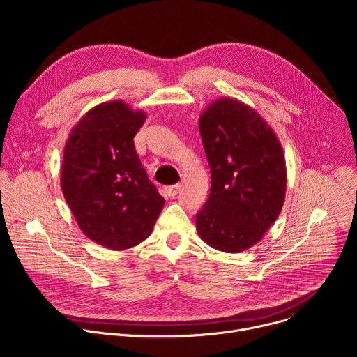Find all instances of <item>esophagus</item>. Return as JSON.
Returning <instances> with one entry per match:
<instances>
[{"mask_svg":"<svg viewBox=\"0 0 357 357\" xmlns=\"http://www.w3.org/2000/svg\"><path fill=\"white\" fill-rule=\"evenodd\" d=\"M179 190H181V183H175V185H172V186H167V188H165V193H167L169 197H175Z\"/></svg>","mask_w":357,"mask_h":357,"instance_id":"esophagus-1","label":"esophagus"}]
</instances>
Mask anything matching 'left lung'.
<instances>
[{
  "label": "left lung",
  "mask_w": 357,
  "mask_h": 357,
  "mask_svg": "<svg viewBox=\"0 0 357 357\" xmlns=\"http://www.w3.org/2000/svg\"><path fill=\"white\" fill-rule=\"evenodd\" d=\"M211 195L196 215L199 237L225 252L257 244L277 220L287 190L281 142L256 109L220 97L199 116Z\"/></svg>",
  "instance_id": "obj_1"
}]
</instances>
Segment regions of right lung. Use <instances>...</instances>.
Returning a JSON list of instances; mask_svg holds the SVG:
<instances>
[{
  "mask_svg": "<svg viewBox=\"0 0 357 357\" xmlns=\"http://www.w3.org/2000/svg\"><path fill=\"white\" fill-rule=\"evenodd\" d=\"M145 119L123 100L105 101L73 126L63 151L61 186L77 226L116 251L148 238L165 203L134 146Z\"/></svg>",
  "mask_w": 357,
  "mask_h": 357,
  "instance_id": "1",
  "label": "right lung"
}]
</instances>
